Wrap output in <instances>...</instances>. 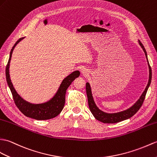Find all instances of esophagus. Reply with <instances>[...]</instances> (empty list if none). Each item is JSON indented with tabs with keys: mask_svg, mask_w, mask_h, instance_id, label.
<instances>
[{
	"mask_svg": "<svg viewBox=\"0 0 157 157\" xmlns=\"http://www.w3.org/2000/svg\"><path fill=\"white\" fill-rule=\"evenodd\" d=\"M82 74L84 75H87L88 74V71H87L86 68H83L82 70Z\"/></svg>",
	"mask_w": 157,
	"mask_h": 157,
	"instance_id": "esophagus-1",
	"label": "esophagus"
}]
</instances>
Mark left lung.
I'll use <instances>...</instances> for the list:
<instances>
[{"label": "left lung", "mask_w": 157, "mask_h": 157, "mask_svg": "<svg viewBox=\"0 0 157 157\" xmlns=\"http://www.w3.org/2000/svg\"><path fill=\"white\" fill-rule=\"evenodd\" d=\"M139 44L142 47V48H143L148 61V67H149V79H148V84L147 87H146L144 92L143 93V94H142V96L139 98V100H138L132 107L126 110H124L121 112L114 113V114H107V113H105L102 111H101L100 110L98 109V108L95 104V102H94L92 92H91V87L89 83H86V94L87 96V100H88V105H89L90 110L91 112L92 113V114L94 115V117H95V118L97 119L98 120H99V121L102 122L104 123H108V124L109 123L114 124V123L121 122L122 120H124L128 118H130V117H132V116H134L138 111V110H139L140 107L142 106V105H143L145 96H146V94H147V92L148 88L151 82L152 70H151V67L150 66V64H149L148 61L147 52H146L143 45L142 44V43L140 41H139Z\"/></svg>", "instance_id": "1"}]
</instances>
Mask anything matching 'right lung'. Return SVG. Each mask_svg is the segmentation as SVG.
Listing matches in <instances>:
<instances>
[{"instance_id":"right-lung-1","label":"right lung","mask_w":157,"mask_h":157,"mask_svg":"<svg viewBox=\"0 0 157 157\" xmlns=\"http://www.w3.org/2000/svg\"><path fill=\"white\" fill-rule=\"evenodd\" d=\"M23 38L24 37L20 38L13 47L11 51H10V57L6 67V82L10 90V92L12 93L14 104H16L17 107L19 108V110L25 116L29 118L38 120H49L56 117L57 116L60 114V112L64 107L65 101V93H66L67 87L71 85V82L76 78L79 77L80 73L79 71H75L73 72L70 75H68L67 78H65L61 83L59 88L58 90L56 96L50 101L41 104H32L27 102L26 101L22 99L19 96V94L17 93L13 87L9 76V63L10 59H11L13 49L17 43Z\"/></svg>"}]
</instances>
